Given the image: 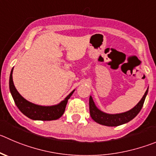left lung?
<instances>
[{
  "label": "left lung",
  "mask_w": 156,
  "mask_h": 156,
  "mask_svg": "<svg viewBox=\"0 0 156 156\" xmlns=\"http://www.w3.org/2000/svg\"><path fill=\"white\" fill-rule=\"evenodd\" d=\"M148 88H147L146 91L144 94L142 99L139 101L136 105L132 109L127 112L122 113H116V114H109L106 113L100 110L96 105L94 104V101H93V98L91 95L89 98V111L91 119L95 122L100 125L106 126H119L121 125L126 124L127 122H130L131 120L134 119L137 115L141 111L142 106H143L144 101H145L146 95L148 94Z\"/></svg>",
  "instance_id": "8db88e82"
}]
</instances>
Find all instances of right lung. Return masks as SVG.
<instances>
[{"instance_id": "1", "label": "right lung", "mask_w": 156, "mask_h": 156, "mask_svg": "<svg viewBox=\"0 0 156 156\" xmlns=\"http://www.w3.org/2000/svg\"><path fill=\"white\" fill-rule=\"evenodd\" d=\"M13 69L14 68H12L11 71V75H10V91H11V94L12 95L14 102H15V105L24 115H26L27 118L32 119V120L39 121L56 120V119L62 117V115L65 112L68 100L72 95L75 89L71 91L63 101H62L58 104L55 105L44 106L34 104V103L26 100L16 89L14 85V81H13Z\"/></svg>"}]
</instances>
